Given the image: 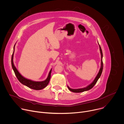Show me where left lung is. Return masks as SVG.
<instances>
[{"mask_svg": "<svg viewBox=\"0 0 124 124\" xmlns=\"http://www.w3.org/2000/svg\"><path fill=\"white\" fill-rule=\"evenodd\" d=\"M99 49H100V53H101V67L100 68V70L99 71V72L98 73V74L97 75V76H96L95 78H94V79L93 80V81L89 85H88L87 87H85V88H80V89H71L68 86H67L68 88L69 89V90L73 92L74 93H81V92H83L84 91H86L88 90H90L91 89H92L95 84V83L97 82L98 79H99V78H100V77L101 75L102 71H103V61H102V58H103V53H102V49L101 48L99 44Z\"/></svg>", "mask_w": 124, "mask_h": 124, "instance_id": "obj_1", "label": "left lung"}]
</instances>
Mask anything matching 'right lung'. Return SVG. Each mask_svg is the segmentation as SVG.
<instances>
[{
  "label": "right lung",
  "mask_w": 124,
  "mask_h": 124,
  "mask_svg": "<svg viewBox=\"0 0 124 124\" xmlns=\"http://www.w3.org/2000/svg\"><path fill=\"white\" fill-rule=\"evenodd\" d=\"M16 45V44H15ZM15 46L14 49L15 50ZM14 51L13 52V54L12 55V60H11V62H12V68L14 71V72L15 73V75L16 77H17V79L18 80L23 84L24 85H26V86L30 88H31L32 89L36 90H42L44 88H45L48 84L50 78H51V73L52 71V69L50 70L48 76L47 78L43 81H32L31 80H30L28 79H27L23 77L18 71L17 69L16 68V66H15L14 64V62H13V58H14Z\"/></svg>",
  "instance_id": "add662e5"
}]
</instances>
